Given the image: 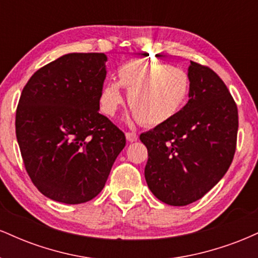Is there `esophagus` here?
<instances>
[{"instance_id": "obj_1", "label": "esophagus", "mask_w": 258, "mask_h": 258, "mask_svg": "<svg viewBox=\"0 0 258 258\" xmlns=\"http://www.w3.org/2000/svg\"><path fill=\"white\" fill-rule=\"evenodd\" d=\"M126 139L128 142H136L138 139V135L136 132H126Z\"/></svg>"}]
</instances>
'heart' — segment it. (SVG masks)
Listing matches in <instances>:
<instances>
[{"instance_id": "1", "label": "heart", "mask_w": 258, "mask_h": 258, "mask_svg": "<svg viewBox=\"0 0 258 258\" xmlns=\"http://www.w3.org/2000/svg\"><path fill=\"white\" fill-rule=\"evenodd\" d=\"M119 82L110 80L103 86L99 105L112 116L122 104L121 86L128 90L127 103L135 119L144 126H158L173 117L189 94V78L180 68L158 61L132 60L117 70Z\"/></svg>"}]
</instances>
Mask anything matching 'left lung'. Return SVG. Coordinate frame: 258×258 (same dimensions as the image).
Masks as SVG:
<instances>
[{"label":"left lung","instance_id":"left-lung-1","mask_svg":"<svg viewBox=\"0 0 258 258\" xmlns=\"http://www.w3.org/2000/svg\"><path fill=\"white\" fill-rule=\"evenodd\" d=\"M189 100L152 131L139 136L148 149L147 184L162 203L185 206L220 182L232 164L238 108L220 76L190 61Z\"/></svg>","mask_w":258,"mask_h":258}]
</instances>
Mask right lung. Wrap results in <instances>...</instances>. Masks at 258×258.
Listing matches in <instances>:
<instances>
[{"label":"right lung","instance_id":"add662e5","mask_svg":"<svg viewBox=\"0 0 258 258\" xmlns=\"http://www.w3.org/2000/svg\"><path fill=\"white\" fill-rule=\"evenodd\" d=\"M104 53H69L38 69L23 88L16 135L32 183L64 204L96 198L126 137L99 114Z\"/></svg>","mask_w":258,"mask_h":258}]
</instances>
